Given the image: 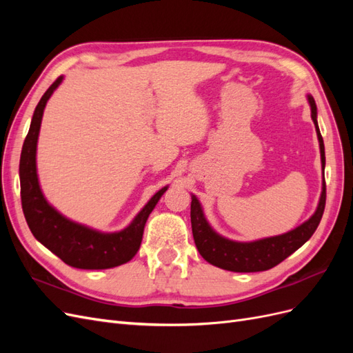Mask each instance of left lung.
Instances as JSON below:
<instances>
[{"instance_id": "left-lung-1", "label": "left lung", "mask_w": 353, "mask_h": 353, "mask_svg": "<svg viewBox=\"0 0 353 353\" xmlns=\"http://www.w3.org/2000/svg\"><path fill=\"white\" fill-rule=\"evenodd\" d=\"M309 105H311V117L315 125L319 152H321L323 170L325 168V152L321 132H319L316 122V104L312 95H307ZM325 208V179L323 181V191L319 197L318 208L314 215L302 225L288 231L281 236L256 240L250 243L232 241L219 236L213 231L209 222L205 218V213L200 206V201L196 196H191V228L199 253L203 259L218 268L232 271V272H259L274 268L275 265L283 262L292 253L312 237V234L319 225Z\"/></svg>"}]
</instances>
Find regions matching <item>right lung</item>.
<instances>
[{"label": "right lung", "mask_w": 353, "mask_h": 353, "mask_svg": "<svg viewBox=\"0 0 353 353\" xmlns=\"http://www.w3.org/2000/svg\"><path fill=\"white\" fill-rule=\"evenodd\" d=\"M61 81L63 77H59L41 97L32 116L29 132L25 138L22 154H20L19 174L23 213L34 237L65 263L79 270L114 268V266L130 262L137 254L143 240L147 218L168 187L159 190L130 225L117 232H101L81 225L63 216L52 208L39 187L37 174V143L46 104Z\"/></svg>", "instance_id": "add662e5"}]
</instances>
